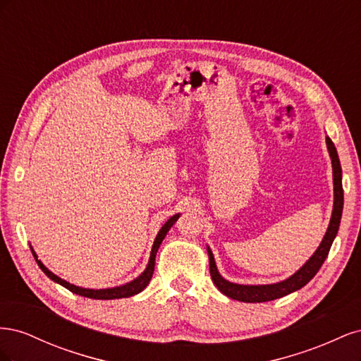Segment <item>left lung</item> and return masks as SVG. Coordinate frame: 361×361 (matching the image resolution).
Returning <instances> with one entry per match:
<instances>
[{
  "label": "left lung",
  "mask_w": 361,
  "mask_h": 361,
  "mask_svg": "<svg viewBox=\"0 0 361 361\" xmlns=\"http://www.w3.org/2000/svg\"><path fill=\"white\" fill-rule=\"evenodd\" d=\"M326 149L331 158V167H333V185H334V202H333V212L330 218L329 228L322 238L319 247L316 248L314 253L309 257V260L298 269L295 271L290 277L286 280H281L277 283H269V285H239V283H232L226 280L220 271L216 268L214 255L209 247H206L207 256H209V271L214 285L223 292L226 297L238 300L243 302H265L285 297L295 290L301 289L302 286L316 276V272L322 267L324 260L329 256V251L331 244L338 232V226H341V218L343 211V188H342V167L341 161H338L337 150L333 145L330 137H325Z\"/></svg>",
  "instance_id": "8db88e82"
}]
</instances>
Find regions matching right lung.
Listing matches in <instances>:
<instances>
[{
  "label": "right lung",
  "mask_w": 361,
  "mask_h": 361,
  "mask_svg": "<svg viewBox=\"0 0 361 361\" xmlns=\"http://www.w3.org/2000/svg\"><path fill=\"white\" fill-rule=\"evenodd\" d=\"M179 216H180V214H176V215L170 216L169 220L166 221V224H164V226L159 228V232H158V235H157V238H155V241H154V245H152L150 257H149L146 269H145L143 272H141V274H140L137 279H134L133 281L125 283V285H120V286H114V288L87 289V288L75 286V285H72V283L60 279L59 276L54 274L52 271H49L45 265L42 264V260L37 257L36 251L32 250L31 245H30V248H31V253H32V256H35V259H36V262H37V265L40 267V269H42L43 272H45V274H47L52 281L59 283V285H61V286H64L66 289H69L71 292H73V293H76V295H81V297L93 298V300H117V298H128V297H133V295L140 293L141 290H143V289L149 285V281H150L152 276H154L155 257H157V253H158V248H159V245H161V243H162V239L167 236V232L170 231L171 226L178 221Z\"/></svg>",
  "instance_id": "right-lung-1"
}]
</instances>
